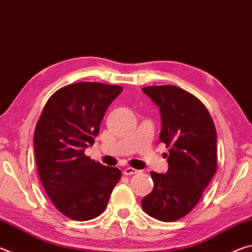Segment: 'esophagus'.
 I'll use <instances>...</instances> for the list:
<instances>
[{
  "label": "esophagus",
  "instance_id": "34e87169",
  "mask_svg": "<svg viewBox=\"0 0 252 252\" xmlns=\"http://www.w3.org/2000/svg\"><path fill=\"white\" fill-rule=\"evenodd\" d=\"M138 172H139V170L129 167V168H126L125 169V171H123V174H126V176H132V174H135V173H138Z\"/></svg>",
  "mask_w": 252,
  "mask_h": 252
}]
</instances>
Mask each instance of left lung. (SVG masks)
<instances>
[{"label": "left lung", "instance_id": "1", "mask_svg": "<svg viewBox=\"0 0 252 252\" xmlns=\"http://www.w3.org/2000/svg\"><path fill=\"white\" fill-rule=\"evenodd\" d=\"M142 91L159 106L160 141L169 148V169L151 171L155 187L141 204L149 216L170 222L192 210L215 176L216 126L202 102L180 88L155 85Z\"/></svg>", "mask_w": 252, "mask_h": 252}]
</instances>
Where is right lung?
I'll list each match as a JSON object with an SVG mask.
<instances>
[{
    "instance_id": "1",
    "label": "right lung",
    "mask_w": 252,
    "mask_h": 252,
    "mask_svg": "<svg viewBox=\"0 0 252 252\" xmlns=\"http://www.w3.org/2000/svg\"><path fill=\"white\" fill-rule=\"evenodd\" d=\"M123 89L119 85L80 82L51 95L34 131L37 172L45 192L67 218L87 221L104 211L121 178L84 155L93 146L100 125Z\"/></svg>"
}]
</instances>
